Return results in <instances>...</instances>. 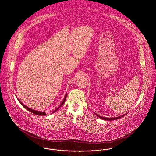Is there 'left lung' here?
Returning a JSON list of instances; mask_svg holds the SVG:
<instances>
[{"label": "left lung", "mask_w": 156, "mask_h": 156, "mask_svg": "<svg viewBox=\"0 0 156 156\" xmlns=\"http://www.w3.org/2000/svg\"><path fill=\"white\" fill-rule=\"evenodd\" d=\"M98 118H101V119H104V120H117V119H119V118H121L122 117H123V116H124V115H122V116H119V117H116V118H104V117H101V116H99V115H96Z\"/></svg>", "instance_id": "8db88e82"}]
</instances>
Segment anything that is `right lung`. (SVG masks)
Listing matches in <instances>:
<instances>
[{"label":"right lung","mask_w":156,"mask_h":156,"mask_svg":"<svg viewBox=\"0 0 156 156\" xmlns=\"http://www.w3.org/2000/svg\"><path fill=\"white\" fill-rule=\"evenodd\" d=\"M66 96H65V98H64V99H63V100L62 103H61L60 106H59V108H58L57 109H56V110H55L53 113L55 112L57 110H58V109H59V108H60V107L63 105V104L65 103V100H66ZM18 101H19V102L21 104V105H22V106H23L25 108H26L27 110H28V111H30V112H31L32 113H33V114H34V115H40V116H45V115H46V113L45 112L37 111V110H33V109H31V108H27L26 106H25V105H24V104H23V103H21V102L20 101V100H18Z\"/></svg>","instance_id":"1"}]
</instances>
